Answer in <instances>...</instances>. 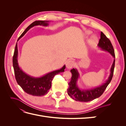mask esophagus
Returning <instances> with one entry per match:
<instances>
[{
	"label": "esophagus",
	"instance_id": "34e87169",
	"mask_svg": "<svg viewBox=\"0 0 126 126\" xmlns=\"http://www.w3.org/2000/svg\"><path fill=\"white\" fill-rule=\"evenodd\" d=\"M66 68H68V69H71V68H72V67L74 66V62L71 60H68L66 62Z\"/></svg>",
	"mask_w": 126,
	"mask_h": 126
}]
</instances>
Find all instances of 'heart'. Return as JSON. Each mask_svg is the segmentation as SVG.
I'll use <instances>...</instances> for the list:
<instances>
[{"label": "heart", "instance_id": "1", "mask_svg": "<svg viewBox=\"0 0 126 126\" xmlns=\"http://www.w3.org/2000/svg\"><path fill=\"white\" fill-rule=\"evenodd\" d=\"M91 33H92V32L90 31V30H87V31H86L85 32V35L86 36L90 35ZM97 38L94 36H92V37L91 38V39L89 40V43L91 45H95L97 43Z\"/></svg>", "mask_w": 126, "mask_h": 126}]
</instances>
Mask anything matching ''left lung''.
I'll return each mask as SVG.
<instances>
[{"label": "left lung", "mask_w": 126, "mask_h": 126, "mask_svg": "<svg viewBox=\"0 0 126 126\" xmlns=\"http://www.w3.org/2000/svg\"><path fill=\"white\" fill-rule=\"evenodd\" d=\"M98 46L102 50L109 52L114 58L113 62L110 68V75L108 79L101 86L89 89H80L77 85V81L79 78V74L77 69L75 68L71 69L70 71L72 74V77L70 82L68 83L69 88L67 89V92L68 95L76 101L88 102L99 97L104 93L107 87L111 80L115 68V51L110 40L102 32H101L100 39Z\"/></svg>", "instance_id": "obj_1"}]
</instances>
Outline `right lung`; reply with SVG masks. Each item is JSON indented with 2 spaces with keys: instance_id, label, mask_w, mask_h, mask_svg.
Here are the masks:
<instances>
[{
  "instance_id": "obj_1",
  "label": "right lung",
  "mask_w": 126,
  "mask_h": 126,
  "mask_svg": "<svg viewBox=\"0 0 126 126\" xmlns=\"http://www.w3.org/2000/svg\"><path fill=\"white\" fill-rule=\"evenodd\" d=\"M49 20H38L33 22L30 24L19 37V39L23 36L28 30L35 26H48ZM18 46L17 43L15 47L14 56L13 58V64L14 72L18 84L26 93L34 96H42L46 94L51 87V81L55 76L60 72H64L66 66L64 65L61 69L49 72L48 74L40 77H33L26 74L19 66L18 63Z\"/></svg>"
}]
</instances>
